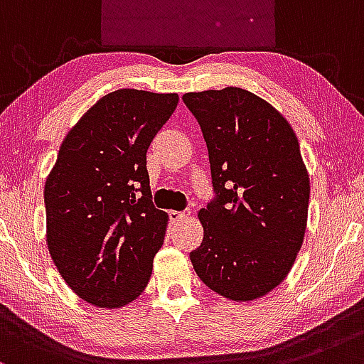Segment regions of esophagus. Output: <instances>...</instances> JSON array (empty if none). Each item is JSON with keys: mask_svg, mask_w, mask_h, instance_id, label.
Segmentation results:
<instances>
[{"mask_svg": "<svg viewBox=\"0 0 364 364\" xmlns=\"http://www.w3.org/2000/svg\"><path fill=\"white\" fill-rule=\"evenodd\" d=\"M186 213H183V211H170V220L173 223H178V222H182L183 218H186Z\"/></svg>", "mask_w": 364, "mask_h": 364, "instance_id": "esophagus-1", "label": "esophagus"}]
</instances>
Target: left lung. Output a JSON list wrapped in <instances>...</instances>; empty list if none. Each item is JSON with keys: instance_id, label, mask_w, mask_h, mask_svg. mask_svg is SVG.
<instances>
[{"instance_id": "8db88e82", "label": "left lung", "mask_w": 364, "mask_h": 364, "mask_svg": "<svg viewBox=\"0 0 364 364\" xmlns=\"http://www.w3.org/2000/svg\"><path fill=\"white\" fill-rule=\"evenodd\" d=\"M208 148L215 198L199 211L198 277L232 301L280 285L303 246L309 175L299 141L270 103L239 87L187 92Z\"/></svg>"}]
</instances>
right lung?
Masks as SVG:
<instances>
[{
	"mask_svg": "<svg viewBox=\"0 0 364 364\" xmlns=\"http://www.w3.org/2000/svg\"><path fill=\"white\" fill-rule=\"evenodd\" d=\"M177 103V94H106L63 139L46 178L53 263L94 306L120 308L148 285L168 215L153 204L146 153Z\"/></svg>",
	"mask_w": 364,
	"mask_h": 364,
	"instance_id": "add662e5",
	"label": "right lung"
}]
</instances>
